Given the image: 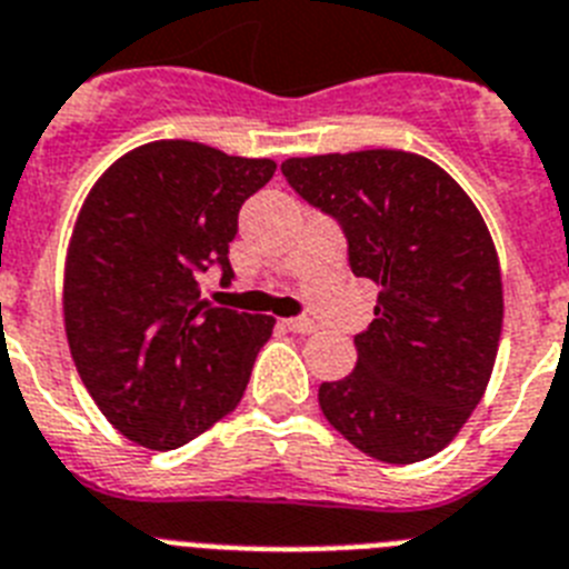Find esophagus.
Instances as JSON below:
<instances>
[{
    "label": "esophagus",
    "instance_id": "esophagus-1",
    "mask_svg": "<svg viewBox=\"0 0 569 569\" xmlns=\"http://www.w3.org/2000/svg\"><path fill=\"white\" fill-rule=\"evenodd\" d=\"M286 327H289V332H298V336H309V332H315V321H309V318H289Z\"/></svg>",
    "mask_w": 569,
    "mask_h": 569
}]
</instances>
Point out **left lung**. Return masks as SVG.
<instances>
[{"label":"left lung","instance_id":"8db88e82","mask_svg":"<svg viewBox=\"0 0 569 569\" xmlns=\"http://www.w3.org/2000/svg\"><path fill=\"white\" fill-rule=\"evenodd\" d=\"M280 170L341 222L352 274L381 286L356 370L318 390L323 417L367 457L428 460L460 433L498 358L503 283L483 217L417 152H327Z\"/></svg>","mask_w":569,"mask_h":569}]
</instances>
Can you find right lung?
<instances>
[{
    "label": "right lung",
    "instance_id": "add662e5",
    "mask_svg": "<svg viewBox=\"0 0 569 569\" xmlns=\"http://www.w3.org/2000/svg\"><path fill=\"white\" fill-rule=\"evenodd\" d=\"M274 170L199 141H150L86 196L66 254V338L100 413L136 446H184L242 399L274 318L211 307L199 277L219 266L231 280L240 208Z\"/></svg>",
    "mask_w": 569,
    "mask_h": 569
}]
</instances>
